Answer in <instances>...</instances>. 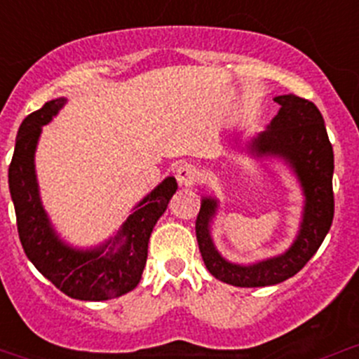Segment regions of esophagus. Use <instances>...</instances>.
<instances>
[{
    "instance_id": "esophagus-1",
    "label": "esophagus",
    "mask_w": 359,
    "mask_h": 359,
    "mask_svg": "<svg viewBox=\"0 0 359 359\" xmlns=\"http://www.w3.org/2000/svg\"><path fill=\"white\" fill-rule=\"evenodd\" d=\"M175 177H177V182H179L180 186L187 187V186H193V184L200 179V172H198L193 165H182L177 168Z\"/></svg>"
}]
</instances>
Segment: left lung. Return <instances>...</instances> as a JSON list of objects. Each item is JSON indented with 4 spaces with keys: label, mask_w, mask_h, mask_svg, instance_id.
<instances>
[{
    "label": "left lung",
    "mask_w": 359,
    "mask_h": 359,
    "mask_svg": "<svg viewBox=\"0 0 359 359\" xmlns=\"http://www.w3.org/2000/svg\"><path fill=\"white\" fill-rule=\"evenodd\" d=\"M280 111L264 132L248 142L253 158H280L292 168L304 194L302 219L293 243L280 255L253 264H236L220 255L212 238L219 200L203 196L196 219V238L206 269L233 287L255 288L278 285L295 276L318 252L334 220V149L325 119L313 102L293 95H278Z\"/></svg>",
    "instance_id": "8db88e82"
}]
</instances>
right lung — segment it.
Returning <instances> with one entry per match:
<instances>
[{"label": "right lung", "mask_w": 359, "mask_h": 359, "mask_svg": "<svg viewBox=\"0 0 359 359\" xmlns=\"http://www.w3.org/2000/svg\"><path fill=\"white\" fill-rule=\"evenodd\" d=\"M59 97L29 114L15 139L8 186L17 215V229L27 259L60 292L78 300H107L139 285L147 260V245L159 217L177 191L175 177H166L123 222L118 233L92 248L66 243L53 227L39 196L34 154L43 125L64 107Z\"/></svg>", "instance_id": "1"}]
</instances>
